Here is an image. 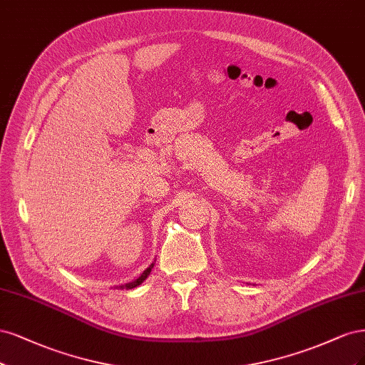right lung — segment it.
<instances>
[{"mask_svg":"<svg viewBox=\"0 0 365 365\" xmlns=\"http://www.w3.org/2000/svg\"><path fill=\"white\" fill-rule=\"evenodd\" d=\"M155 267V262L153 264H150L145 269H144V273L140 274L138 279H135V280H132V282H128V284H124V285H120V287H115V288H121V289H132V288H135V287H138V285H140L143 284V282L150 276V272H151V268Z\"/></svg>","mask_w":365,"mask_h":365,"instance_id":"1","label":"right lung"}]
</instances>
